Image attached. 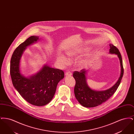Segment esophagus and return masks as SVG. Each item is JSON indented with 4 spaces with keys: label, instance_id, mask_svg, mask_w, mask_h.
<instances>
[{
    "label": "esophagus",
    "instance_id": "34e87169",
    "mask_svg": "<svg viewBox=\"0 0 134 134\" xmlns=\"http://www.w3.org/2000/svg\"><path fill=\"white\" fill-rule=\"evenodd\" d=\"M65 75H66V76H70L72 75V73H71V72H70V71H67V72H66Z\"/></svg>",
    "mask_w": 134,
    "mask_h": 134
}]
</instances>
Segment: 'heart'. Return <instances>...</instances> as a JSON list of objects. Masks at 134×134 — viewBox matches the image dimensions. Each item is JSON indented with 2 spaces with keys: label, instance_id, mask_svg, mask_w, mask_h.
<instances>
[{
  "label": "heart",
  "instance_id": "b5f03b06",
  "mask_svg": "<svg viewBox=\"0 0 134 134\" xmlns=\"http://www.w3.org/2000/svg\"><path fill=\"white\" fill-rule=\"evenodd\" d=\"M79 53H80V52L78 51V50H72L71 51H69L67 52V55L70 56V57H75L78 54H79ZM58 61L61 63H62V64H67L68 62V59L66 58L63 55H59L58 56ZM86 64V62L84 61H81L79 65H80V66L81 67H83L84 66H85V65Z\"/></svg>",
  "mask_w": 134,
  "mask_h": 134
}]
</instances>
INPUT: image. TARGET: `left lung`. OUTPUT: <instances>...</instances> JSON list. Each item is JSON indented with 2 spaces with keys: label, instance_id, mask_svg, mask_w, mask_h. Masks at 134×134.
I'll use <instances>...</instances> for the list:
<instances>
[{
  "label": "left lung",
  "instance_id": "8db88e82",
  "mask_svg": "<svg viewBox=\"0 0 134 134\" xmlns=\"http://www.w3.org/2000/svg\"><path fill=\"white\" fill-rule=\"evenodd\" d=\"M109 53L118 55L120 61L121 73L120 78L115 85L104 91H96L91 89L86 82V75L87 71L83 69L80 71H74L73 76L76 81L74 87V94L75 97L82 106L86 108H93L97 107L106 102L113 96L120 85L124 75V68L121 53L119 49L112 44H110Z\"/></svg>",
  "mask_w": 134,
  "mask_h": 134
}]
</instances>
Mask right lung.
Here are the masks:
<instances>
[{
	"instance_id": "obj_1",
	"label": "right lung",
	"mask_w": 134,
	"mask_h": 134,
	"mask_svg": "<svg viewBox=\"0 0 134 134\" xmlns=\"http://www.w3.org/2000/svg\"><path fill=\"white\" fill-rule=\"evenodd\" d=\"M38 40V37L31 36L15 49L11 58L10 74L13 86L26 102L36 106H43L53 98L58 83L64 78V73L46 65L30 78L20 73L19 63L24 51L27 46Z\"/></svg>"
}]
</instances>
